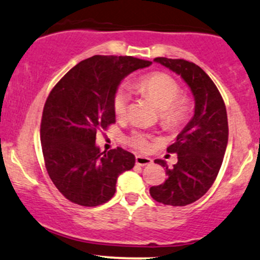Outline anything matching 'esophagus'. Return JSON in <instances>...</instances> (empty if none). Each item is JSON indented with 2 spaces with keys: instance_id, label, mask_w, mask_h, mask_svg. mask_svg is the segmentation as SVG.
<instances>
[{
  "instance_id": "34e87169",
  "label": "esophagus",
  "mask_w": 260,
  "mask_h": 260,
  "mask_svg": "<svg viewBox=\"0 0 260 260\" xmlns=\"http://www.w3.org/2000/svg\"><path fill=\"white\" fill-rule=\"evenodd\" d=\"M136 164L138 166H149L152 164V160L150 157H145V156H137Z\"/></svg>"
}]
</instances>
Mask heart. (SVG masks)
Here are the masks:
<instances>
[{
  "label": "heart",
  "mask_w": 260,
  "mask_h": 260,
  "mask_svg": "<svg viewBox=\"0 0 260 260\" xmlns=\"http://www.w3.org/2000/svg\"><path fill=\"white\" fill-rule=\"evenodd\" d=\"M138 88L154 102L160 109L161 124L166 128L174 129L183 126L191 114V100L189 96L180 94V86L178 81L171 75L155 71L140 77ZM129 103V92L120 87L114 94L112 106L117 117H123L127 112ZM128 142L134 148L148 150L150 148L149 137L146 134L136 132L128 138Z\"/></svg>",
  "instance_id": "heart-1"
}]
</instances>
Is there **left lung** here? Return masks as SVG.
Returning a JSON list of instances; mask_svg holds the SVG:
<instances>
[{
    "mask_svg": "<svg viewBox=\"0 0 260 260\" xmlns=\"http://www.w3.org/2000/svg\"><path fill=\"white\" fill-rule=\"evenodd\" d=\"M154 60L185 81L195 98V114L167 148L170 154L178 155L177 164L168 168L165 160H155L166 168L168 178L150 187V195L164 205L186 206L208 191L223 164L229 138L226 108L217 86L199 65L184 59Z\"/></svg>",
    "mask_w": 260,
    "mask_h": 260,
    "instance_id": "obj_1",
    "label": "left lung"
}]
</instances>
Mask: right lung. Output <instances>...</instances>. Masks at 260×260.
I'll return each mask as SVG.
<instances>
[{"instance_id":"1","label":"right lung","mask_w":260,"mask_h":260,"mask_svg":"<svg viewBox=\"0 0 260 260\" xmlns=\"http://www.w3.org/2000/svg\"><path fill=\"white\" fill-rule=\"evenodd\" d=\"M151 64L133 57L93 55L53 87L42 112L41 146L49 178L69 201L84 207L108 202L117 177L134 167V155L122 148L100 151L96 132L115 123L112 100L121 81Z\"/></svg>"}]
</instances>
